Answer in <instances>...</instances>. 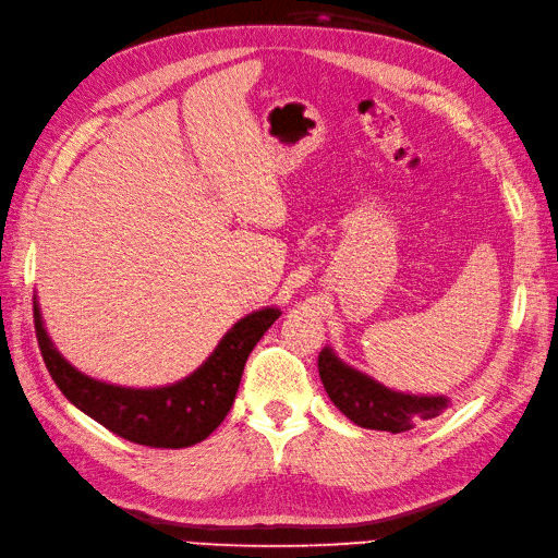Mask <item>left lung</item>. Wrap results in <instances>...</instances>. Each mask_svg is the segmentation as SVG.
Returning a JSON list of instances; mask_svg holds the SVG:
<instances>
[{
  "instance_id": "left-lung-1",
  "label": "left lung",
  "mask_w": 558,
  "mask_h": 558,
  "mask_svg": "<svg viewBox=\"0 0 558 558\" xmlns=\"http://www.w3.org/2000/svg\"><path fill=\"white\" fill-rule=\"evenodd\" d=\"M317 367L331 403L357 427L399 435L449 408L447 396H415L384 387L361 369L345 365L329 345L322 349Z\"/></svg>"
}]
</instances>
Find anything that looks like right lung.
<instances>
[{
    "label": "right lung",
    "mask_w": 558,
    "mask_h": 558,
    "mask_svg": "<svg viewBox=\"0 0 558 558\" xmlns=\"http://www.w3.org/2000/svg\"><path fill=\"white\" fill-rule=\"evenodd\" d=\"M33 311L40 353L61 393L109 432L153 449H185L213 435L236 399L247 355L281 315L279 307L245 315L189 377L167 387L133 389L73 367L49 339L37 299Z\"/></svg>",
    "instance_id": "obj_1"
}]
</instances>
